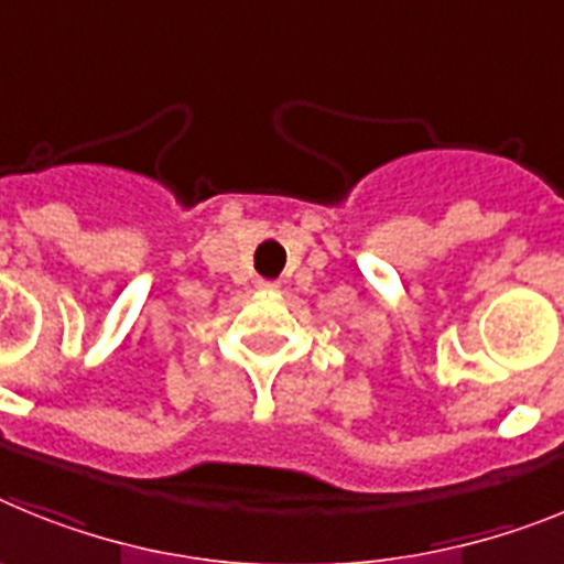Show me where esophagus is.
I'll use <instances>...</instances> for the list:
<instances>
[{
    "instance_id": "1",
    "label": "esophagus",
    "mask_w": 564,
    "mask_h": 564,
    "mask_svg": "<svg viewBox=\"0 0 564 564\" xmlns=\"http://www.w3.org/2000/svg\"><path fill=\"white\" fill-rule=\"evenodd\" d=\"M258 286H261V289H278V283L275 281H258Z\"/></svg>"
}]
</instances>
